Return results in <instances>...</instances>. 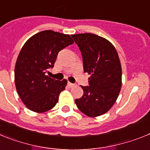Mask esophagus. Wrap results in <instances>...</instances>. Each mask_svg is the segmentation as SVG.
Instances as JSON below:
<instances>
[{
	"instance_id": "1",
	"label": "esophagus",
	"mask_w": 150,
	"mask_h": 150,
	"mask_svg": "<svg viewBox=\"0 0 150 150\" xmlns=\"http://www.w3.org/2000/svg\"><path fill=\"white\" fill-rule=\"evenodd\" d=\"M68 86L70 87H73L74 86V84H73V83H70V82H68Z\"/></svg>"
}]
</instances>
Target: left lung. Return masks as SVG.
I'll return each mask as SVG.
<instances>
[{
  "label": "left lung",
  "instance_id": "obj_1",
  "mask_svg": "<svg viewBox=\"0 0 150 150\" xmlns=\"http://www.w3.org/2000/svg\"><path fill=\"white\" fill-rule=\"evenodd\" d=\"M81 51L85 73L90 75L83 95L75 100L78 109L89 117L104 114L115 104L122 87V66L114 46L90 33L73 34Z\"/></svg>",
  "mask_w": 150,
  "mask_h": 150
}]
</instances>
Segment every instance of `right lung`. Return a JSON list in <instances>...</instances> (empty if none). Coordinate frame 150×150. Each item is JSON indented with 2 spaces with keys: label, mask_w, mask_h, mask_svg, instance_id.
I'll return each instance as SVG.
<instances>
[{
  "label": "right lung",
  "mask_w": 150,
  "mask_h": 150,
  "mask_svg": "<svg viewBox=\"0 0 150 150\" xmlns=\"http://www.w3.org/2000/svg\"><path fill=\"white\" fill-rule=\"evenodd\" d=\"M69 34L51 30L30 37L22 46L15 66V85L21 100L30 110L41 113L52 109L67 79L56 80L46 75L54 66L59 51L73 44Z\"/></svg>",
  "instance_id": "obj_1"
}]
</instances>
